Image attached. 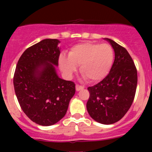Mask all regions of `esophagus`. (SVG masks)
I'll use <instances>...</instances> for the list:
<instances>
[{"label": "esophagus", "instance_id": "34e87169", "mask_svg": "<svg viewBox=\"0 0 152 152\" xmlns=\"http://www.w3.org/2000/svg\"><path fill=\"white\" fill-rule=\"evenodd\" d=\"M84 88V86H81V85L76 84V91H79L82 90V89H83Z\"/></svg>", "mask_w": 152, "mask_h": 152}]
</instances>
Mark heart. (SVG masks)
I'll return each mask as SVG.
<instances>
[{
    "label": "heart",
    "instance_id": "obj_1",
    "mask_svg": "<svg viewBox=\"0 0 152 152\" xmlns=\"http://www.w3.org/2000/svg\"><path fill=\"white\" fill-rule=\"evenodd\" d=\"M113 50L107 43L85 42L74 45L59 59V67L69 77L80 66V72L90 82H99L106 77L113 61Z\"/></svg>",
    "mask_w": 152,
    "mask_h": 152
}]
</instances>
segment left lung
Masks as SVG:
<instances>
[{
    "label": "left lung",
    "mask_w": 152,
    "mask_h": 152,
    "mask_svg": "<svg viewBox=\"0 0 152 152\" xmlns=\"http://www.w3.org/2000/svg\"><path fill=\"white\" fill-rule=\"evenodd\" d=\"M104 39L113 47L115 59L108 75L88 88L90 97L86 109L96 122L111 124L122 119L130 109L136 94L138 76L127 50L111 39Z\"/></svg>",
    "instance_id": "1"
}]
</instances>
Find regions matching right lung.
Wrapping results in <instances>:
<instances>
[{"instance_id":"right-lung-1","label":"right lung","mask_w":152,"mask_h":152,"mask_svg":"<svg viewBox=\"0 0 152 152\" xmlns=\"http://www.w3.org/2000/svg\"><path fill=\"white\" fill-rule=\"evenodd\" d=\"M57 39H46L24 51L14 75V91L23 111L35 123L50 126L64 117L75 84L56 72L60 50Z\"/></svg>"}]
</instances>
